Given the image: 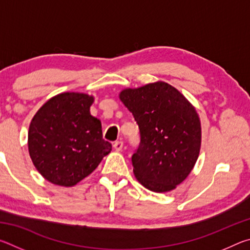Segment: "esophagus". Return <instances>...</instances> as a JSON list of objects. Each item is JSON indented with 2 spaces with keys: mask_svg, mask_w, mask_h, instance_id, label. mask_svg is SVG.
I'll return each mask as SVG.
<instances>
[{
  "mask_svg": "<svg viewBox=\"0 0 250 250\" xmlns=\"http://www.w3.org/2000/svg\"><path fill=\"white\" fill-rule=\"evenodd\" d=\"M113 147H115L116 151H121L122 147H124V142L122 141H116L115 143H113Z\"/></svg>",
  "mask_w": 250,
  "mask_h": 250,
  "instance_id": "34e87169",
  "label": "esophagus"
}]
</instances>
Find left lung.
<instances>
[{
	"label": "left lung",
	"mask_w": 250,
	"mask_h": 250,
	"mask_svg": "<svg viewBox=\"0 0 250 250\" xmlns=\"http://www.w3.org/2000/svg\"><path fill=\"white\" fill-rule=\"evenodd\" d=\"M140 130L132 155L137 180L152 192H170L195 166L201 149V121L195 108L171 84L156 82L125 88L119 95Z\"/></svg>",
	"instance_id": "8db88e82"
}]
</instances>
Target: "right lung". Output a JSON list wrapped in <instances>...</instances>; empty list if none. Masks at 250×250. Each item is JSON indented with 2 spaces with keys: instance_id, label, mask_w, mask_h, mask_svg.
I'll return each mask as SVG.
<instances>
[{
  "instance_id": "1",
  "label": "right lung",
  "mask_w": 250,
  "mask_h": 250,
  "mask_svg": "<svg viewBox=\"0 0 250 250\" xmlns=\"http://www.w3.org/2000/svg\"><path fill=\"white\" fill-rule=\"evenodd\" d=\"M92 103L94 97L87 94L62 92L46 101L32 119L29 156L50 183L76 185L111 151L100 120L90 115Z\"/></svg>"
}]
</instances>
